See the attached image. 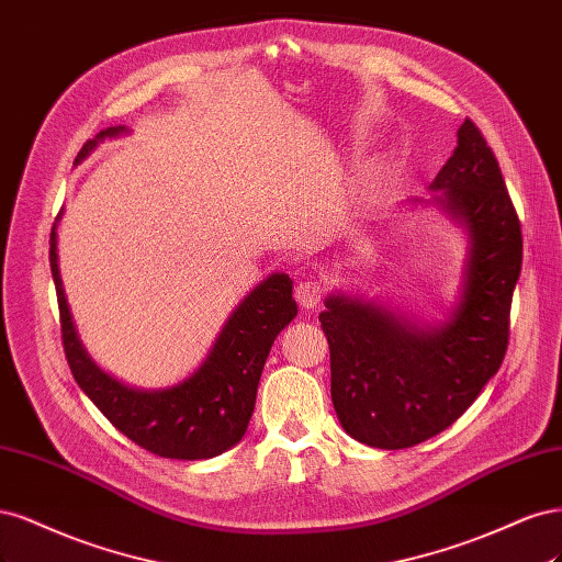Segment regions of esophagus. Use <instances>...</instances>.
<instances>
[{
  "label": "esophagus",
  "mask_w": 562,
  "mask_h": 562,
  "mask_svg": "<svg viewBox=\"0 0 562 562\" xmlns=\"http://www.w3.org/2000/svg\"><path fill=\"white\" fill-rule=\"evenodd\" d=\"M324 292H327V284H324L322 280H303L299 282L296 286V301L303 305V307H317Z\"/></svg>",
  "instance_id": "34e87169"
}]
</instances>
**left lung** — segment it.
<instances>
[{
  "instance_id": "8db88e82",
  "label": "left lung",
  "mask_w": 562,
  "mask_h": 562,
  "mask_svg": "<svg viewBox=\"0 0 562 562\" xmlns=\"http://www.w3.org/2000/svg\"><path fill=\"white\" fill-rule=\"evenodd\" d=\"M431 191L467 226L462 296L439 327L346 294L324 301L331 352V402L352 439L411 448L450 427L476 402L509 346V313L522 263V235L499 162L472 119Z\"/></svg>"
}]
</instances>
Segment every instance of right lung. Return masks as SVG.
Instances as JSON below:
<instances>
[{"label":"right lung","instance_id":"right-lung-1","mask_svg":"<svg viewBox=\"0 0 562 562\" xmlns=\"http://www.w3.org/2000/svg\"><path fill=\"white\" fill-rule=\"evenodd\" d=\"M121 133H125L123 125L100 131L95 139L83 144L77 162L93 151L100 139ZM48 259L58 292L63 346L71 375L121 434L154 456L172 460L222 456L245 437L270 346L299 313L289 276H270L245 296L224 324L201 369L184 383L144 392L106 375L81 346L63 289L56 226L50 231Z\"/></svg>","mask_w":562,"mask_h":562}]
</instances>
